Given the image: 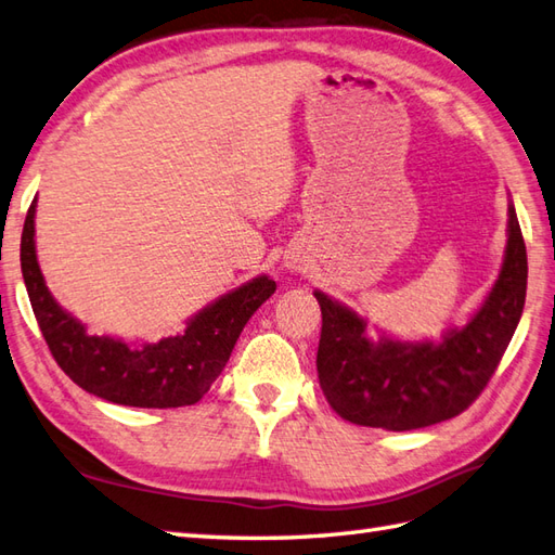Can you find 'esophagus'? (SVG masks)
Returning a JSON list of instances; mask_svg holds the SVG:
<instances>
[{
  "mask_svg": "<svg viewBox=\"0 0 555 555\" xmlns=\"http://www.w3.org/2000/svg\"><path fill=\"white\" fill-rule=\"evenodd\" d=\"M287 268H292V270H301L304 266H301V261H297V258H292V261H287Z\"/></svg>",
  "mask_w": 555,
  "mask_h": 555,
  "instance_id": "obj_1",
  "label": "esophagus"
}]
</instances>
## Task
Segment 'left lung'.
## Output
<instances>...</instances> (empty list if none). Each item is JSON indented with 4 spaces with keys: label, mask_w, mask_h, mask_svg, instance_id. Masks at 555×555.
Listing matches in <instances>:
<instances>
[{
    "label": "left lung",
    "mask_w": 555,
    "mask_h": 555,
    "mask_svg": "<svg viewBox=\"0 0 555 555\" xmlns=\"http://www.w3.org/2000/svg\"><path fill=\"white\" fill-rule=\"evenodd\" d=\"M527 292V249L508 206V244L499 280L470 323L444 341H397L365 337V320L323 292L318 379L332 411L344 421L391 433L429 427L463 413L506 353L520 323Z\"/></svg>",
    "instance_id": "8db88e82"
}]
</instances>
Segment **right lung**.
Returning <instances> with one entry per match:
<instances>
[{"mask_svg":"<svg viewBox=\"0 0 555 555\" xmlns=\"http://www.w3.org/2000/svg\"><path fill=\"white\" fill-rule=\"evenodd\" d=\"M33 199L21 235V270L33 313L42 337L78 387L120 405L178 409L199 401L223 373L246 320L275 292V282L261 275L196 313L184 335L166 337L144 347H128L114 337L85 332L49 294L35 254Z\"/></svg>","mask_w":555,"mask_h":555,"instance_id":"1","label":"right lung"}]
</instances>
